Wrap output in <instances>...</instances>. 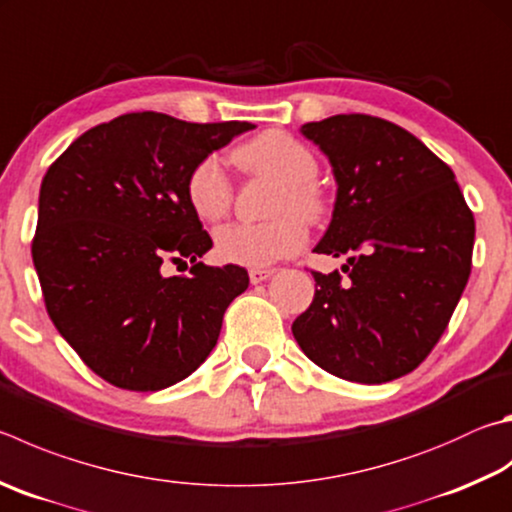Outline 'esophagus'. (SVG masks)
Masks as SVG:
<instances>
[{
	"label": "esophagus",
	"instance_id": "34e87169",
	"mask_svg": "<svg viewBox=\"0 0 512 512\" xmlns=\"http://www.w3.org/2000/svg\"><path fill=\"white\" fill-rule=\"evenodd\" d=\"M273 273H275V268H250L248 277H250V282H253V284H262Z\"/></svg>",
	"mask_w": 512,
	"mask_h": 512
}]
</instances>
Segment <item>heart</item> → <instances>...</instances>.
I'll use <instances>...</instances> for the list:
<instances>
[{"label":"heart","instance_id":"b5f03b06","mask_svg":"<svg viewBox=\"0 0 512 512\" xmlns=\"http://www.w3.org/2000/svg\"><path fill=\"white\" fill-rule=\"evenodd\" d=\"M235 161L250 174L280 181L273 221L248 224L235 221L215 232V253L228 264L262 268L277 259L295 255L306 244L309 230L301 219L318 221L327 212V197L315 176L318 159L309 145L282 129H268L237 147ZM190 208L203 221H219L228 215L232 183L217 156H206L192 167L185 181Z\"/></svg>","mask_w":512,"mask_h":512}]
</instances>
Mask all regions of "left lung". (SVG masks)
Segmentation results:
<instances>
[{
    "label": "left lung",
    "mask_w": 512,
    "mask_h": 512,
    "mask_svg": "<svg viewBox=\"0 0 512 512\" xmlns=\"http://www.w3.org/2000/svg\"><path fill=\"white\" fill-rule=\"evenodd\" d=\"M300 132L327 156L338 183L315 253L347 255V280L313 271V302L293 336L338 378H401L427 358L457 309L475 217L450 167L389 120L338 114Z\"/></svg>",
    "instance_id": "obj_1"
}]
</instances>
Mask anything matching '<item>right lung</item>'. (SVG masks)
<instances>
[{
	"mask_svg": "<svg viewBox=\"0 0 512 512\" xmlns=\"http://www.w3.org/2000/svg\"><path fill=\"white\" fill-rule=\"evenodd\" d=\"M253 123H185L156 111L118 116L76 138L46 170L33 264L60 336L107 383L159 392L215 349L246 268L199 262L212 248L190 208L194 165ZM193 262L165 278L163 261Z\"/></svg>",
	"mask_w": 512,
	"mask_h": 512,
	"instance_id": "right-lung-1",
	"label": "right lung"
}]
</instances>
